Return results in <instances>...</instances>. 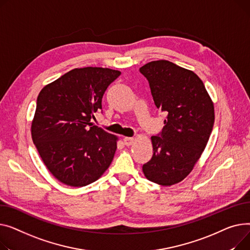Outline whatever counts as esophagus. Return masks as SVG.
<instances>
[{"label":"esophagus","mask_w":250,"mask_h":250,"mask_svg":"<svg viewBox=\"0 0 250 250\" xmlns=\"http://www.w3.org/2000/svg\"><path fill=\"white\" fill-rule=\"evenodd\" d=\"M124 144L126 145V146H130V145H132L134 143V138L133 137H125L124 139Z\"/></svg>","instance_id":"esophagus-1"}]
</instances>
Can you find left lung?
<instances>
[{"mask_svg":"<svg viewBox=\"0 0 250 250\" xmlns=\"http://www.w3.org/2000/svg\"><path fill=\"white\" fill-rule=\"evenodd\" d=\"M157 109L167 114L159 134L151 136L153 154L143 165L145 178L161 186L182 182L193 170L214 125V104L201 79L168 61L140 67Z\"/></svg>","mask_w":250,"mask_h":250,"instance_id":"1","label":"left lung"}]
</instances>
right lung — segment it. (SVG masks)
Wrapping results in <instances>:
<instances>
[{
	"instance_id": "add662e5",
	"label": "right lung",
	"mask_w": 250,
	"mask_h": 250,
	"mask_svg": "<svg viewBox=\"0 0 250 250\" xmlns=\"http://www.w3.org/2000/svg\"><path fill=\"white\" fill-rule=\"evenodd\" d=\"M119 70L75 68L41 90L32 140L53 177L70 187L94 183L110 167L118 137L93 125L107 87Z\"/></svg>"
}]
</instances>
